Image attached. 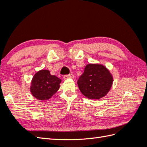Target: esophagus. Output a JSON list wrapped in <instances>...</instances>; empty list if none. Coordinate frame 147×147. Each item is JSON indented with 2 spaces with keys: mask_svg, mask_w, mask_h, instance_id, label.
<instances>
[{
  "mask_svg": "<svg viewBox=\"0 0 147 147\" xmlns=\"http://www.w3.org/2000/svg\"><path fill=\"white\" fill-rule=\"evenodd\" d=\"M74 78V75L73 74H70L69 75H64V76H63V78L64 80H66V79H67V78H72L73 79Z\"/></svg>",
  "mask_w": 147,
  "mask_h": 147,
  "instance_id": "esophagus-1",
  "label": "esophagus"
}]
</instances>
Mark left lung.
Listing matches in <instances>:
<instances>
[{
    "label": "left lung",
    "instance_id": "obj_1",
    "mask_svg": "<svg viewBox=\"0 0 147 147\" xmlns=\"http://www.w3.org/2000/svg\"><path fill=\"white\" fill-rule=\"evenodd\" d=\"M113 82L112 74L104 65L90 64L86 65L77 83L84 96L88 99L97 100L107 95Z\"/></svg>",
    "mask_w": 147,
    "mask_h": 147
}]
</instances>
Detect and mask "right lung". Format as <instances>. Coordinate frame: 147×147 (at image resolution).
I'll use <instances>...</instances> for the list:
<instances>
[{
  "label": "right lung",
  "mask_w": 147,
  "mask_h": 147,
  "mask_svg": "<svg viewBox=\"0 0 147 147\" xmlns=\"http://www.w3.org/2000/svg\"><path fill=\"white\" fill-rule=\"evenodd\" d=\"M61 80L52 75L48 70H39L34 75L30 87L32 96L38 100H47L59 89Z\"/></svg>",
  "instance_id": "add662e5"
}]
</instances>
